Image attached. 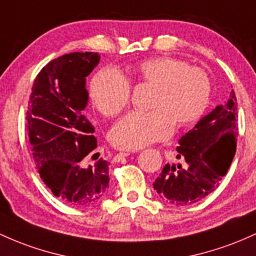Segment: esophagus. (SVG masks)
Segmentation results:
<instances>
[{"instance_id": "esophagus-1", "label": "esophagus", "mask_w": 256, "mask_h": 256, "mask_svg": "<svg viewBox=\"0 0 256 256\" xmlns=\"http://www.w3.org/2000/svg\"><path fill=\"white\" fill-rule=\"evenodd\" d=\"M130 154H132L131 153V152H120V153H118L116 156H115V160H120L122 158H125V156H130Z\"/></svg>"}]
</instances>
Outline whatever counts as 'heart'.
Here are the masks:
<instances>
[{"label":"heart","instance_id":"b5f03b06","mask_svg":"<svg viewBox=\"0 0 256 256\" xmlns=\"http://www.w3.org/2000/svg\"><path fill=\"white\" fill-rule=\"evenodd\" d=\"M131 76L142 85L154 86L150 112H131L109 134L114 147L134 150L170 137L174 125L184 128L206 113L212 96V82L199 66L172 57H153L131 69ZM131 84L113 69L94 75L90 87L94 104L106 118H113L130 103Z\"/></svg>","mask_w":256,"mask_h":256}]
</instances>
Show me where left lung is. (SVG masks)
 I'll return each instance as SVG.
<instances>
[{
    "mask_svg": "<svg viewBox=\"0 0 256 256\" xmlns=\"http://www.w3.org/2000/svg\"><path fill=\"white\" fill-rule=\"evenodd\" d=\"M237 98L232 90L224 106L202 118L180 140L178 164H166L153 188L168 203L190 206L220 186L237 147Z\"/></svg>",
    "mask_w": 256,
    "mask_h": 256,
    "instance_id": "1",
    "label": "left lung"
}]
</instances>
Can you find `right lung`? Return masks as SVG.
Masks as SVG:
<instances>
[{"label":"right lung","instance_id":"obj_1","mask_svg":"<svg viewBox=\"0 0 256 256\" xmlns=\"http://www.w3.org/2000/svg\"><path fill=\"white\" fill-rule=\"evenodd\" d=\"M100 62L97 52H74L50 60L32 88L28 132L36 169L46 187L76 208L97 204L109 186L108 162L87 165L97 148L94 128L82 110L88 100L85 78Z\"/></svg>","mask_w":256,"mask_h":256}]
</instances>
